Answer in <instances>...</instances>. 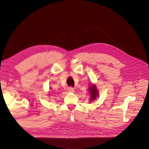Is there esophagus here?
I'll use <instances>...</instances> for the list:
<instances>
[{
	"label": "esophagus",
	"mask_w": 149,
	"mask_h": 149,
	"mask_svg": "<svg viewBox=\"0 0 149 149\" xmlns=\"http://www.w3.org/2000/svg\"><path fill=\"white\" fill-rule=\"evenodd\" d=\"M68 92H70V93H74V88L72 87H70L68 88Z\"/></svg>",
	"instance_id": "1"
}]
</instances>
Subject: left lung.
I'll return each mask as SVG.
<instances>
[{
	"instance_id": "left-lung-1",
	"label": "left lung",
	"mask_w": 149,
	"mask_h": 149,
	"mask_svg": "<svg viewBox=\"0 0 149 149\" xmlns=\"http://www.w3.org/2000/svg\"><path fill=\"white\" fill-rule=\"evenodd\" d=\"M89 90L90 93V101H93L97 98L98 96V90L94 85L90 87Z\"/></svg>"
}]
</instances>
